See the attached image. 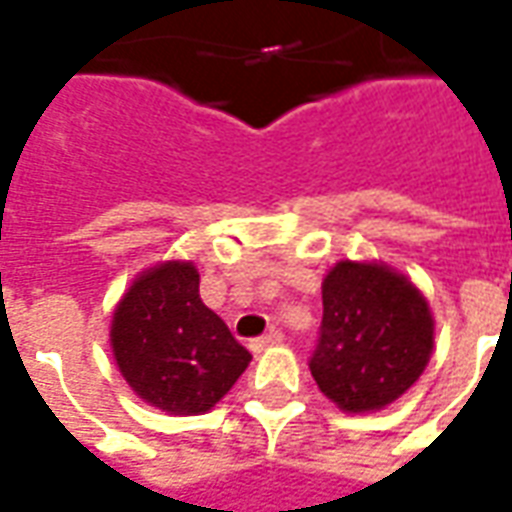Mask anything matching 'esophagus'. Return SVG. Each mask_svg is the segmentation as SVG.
I'll return each mask as SVG.
<instances>
[{"label":"esophagus","instance_id":"34e87169","mask_svg":"<svg viewBox=\"0 0 512 512\" xmlns=\"http://www.w3.org/2000/svg\"><path fill=\"white\" fill-rule=\"evenodd\" d=\"M282 340H285V334L277 332V329H271V332L263 334V337H255V340H252V345H249V348H252V351H257V354H260V351H266V348H271V345H279V343H282Z\"/></svg>","mask_w":512,"mask_h":512}]
</instances>
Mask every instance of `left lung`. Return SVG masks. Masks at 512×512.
I'll return each instance as SVG.
<instances>
[{
	"instance_id": "1",
	"label": "left lung",
	"mask_w": 512,
	"mask_h": 512,
	"mask_svg": "<svg viewBox=\"0 0 512 512\" xmlns=\"http://www.w3.org/2000/svg\"><path fill=\"white\" fill-rule=\"evenodd\" d=\"M433 354V315L403 274L340 260L323 279V321L310 356L315 384L348 414L389 406Z\"/></svg>"
}]
</instances>
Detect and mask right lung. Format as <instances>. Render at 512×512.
<instances>
[{
	"mask_svg": "<svg viewBox=\"0 0 512 512\" xmlns=\"http://www.w3.org/2000/svg\"><path fill=\"white\" fill-rule=\"evenodd\" d=\"M120 373L150 406L202 414L222 400L252 354L200 299L194 263L169 260L142 271L112 315Z\"/></svg>",
	"mask_w": 512,
	"mask_h": 512,
	"instance_id": "right-lung-1",
	"label": "right lung"
}]
</instances>
